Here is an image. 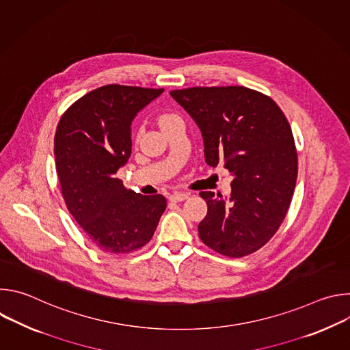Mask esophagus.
Wrapping results in <instances>:
<instances>
[{"label": "esophagus", "instance_id": "1", "mask_svg": "<svg viewBox=\"0 0 350 350\" xmlns=\"http://www.w3.org/2000/svg\"><path fill=\"white\" fill-rule=\"evenodd\" d=\"M169 198H170L172 202H181V201H184V199L188 198V193H185V192H173Z\"/></svg>", "mask_w": 350, "mask_h": 350}]
</instances>
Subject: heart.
Returning a JSON list of instances; mask_svg holds the SVG:
<instances>
[{
	"mask_svg": "<svg viewBox=\"0 0 350 350\" xmlns=\"http://www.w3.org/2000/svg\"><path fill=\"white\" fill-rule=\"evenodd\" d=\"M176 118H177L176 115L163 113V115H161V116L158 118V123H159V126H162V124H165V123H167V122H170V120H173V119H176Z\"/></svg>",
	"mask_w": 350,
	"mask_h": 350,
	"instance_id": "heart-1",
	"label": "heart"
}]
</instances>
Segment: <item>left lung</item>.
I'll return each mask as SVG.
<instances>
[{"instance_id": "8db88e82", "label": "left lung", "mask_w": 350, "mask_h": 350, "mask_svg": "<svg viewBox=\"0 0 350 350\" xmlns=\"http://www.w3.org/2000/svg\"><path fill=\"white\" fill-rule=\"evenodd\" d=\"M170 95L201 130L206 163L223 162L234 177L228 196L201 192L208 213L199 237L224 256L254 254L281 226L296 184L297 155L285 115L270 96L242 85Z\"/></svg>"}]
</instances>
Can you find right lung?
<instances>
[{"label":"right lung","instance_id":"right-lung-1","mask_svg":"<svg viewBox=\"0 0 350 350\" xmlns=\"http://www.w3.org/2000/svg\"><path fill=\"white\" fill-rule=\"evenodd\" d=\"M163 92L108 84L90 91L62 115L55 166L66 206L104 252L130 254L152 238L166 209L161 193L126 189L116 173L131 155V123Z\"/></svg>","mask_w":350,"mask_h":350}]
</instances>
